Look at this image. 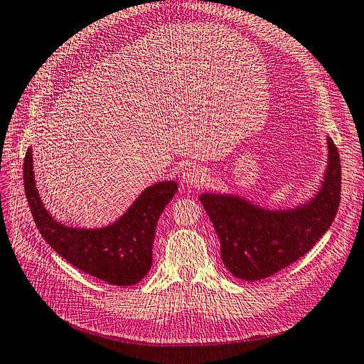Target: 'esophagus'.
Listing matches in <instances>:
<instances>
[{
	"instance_id": "esophagus-1",
	"label": "esophagus",
	"mask_w": 364,
	"mask_h": 364,
	"mask_svg": "<svg viewBox=\"0 0 364 364\" xmlns=\"http://www.w3.org/2000/svg\"><path fill=\"white\" fill-rule=\"evenodd\" d=\"M207 169L200 165H188L187 168H183L181 181L185 185H190V187H199L207 181Z\"/></svg>"
}]
</instances>
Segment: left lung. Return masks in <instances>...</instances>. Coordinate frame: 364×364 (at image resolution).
Listing matches in <instances>:
<instances>
[{
	"label": "left lung",
	"mask_w": 364,
	"mask_h": 364,
	"mask_svg": "<svg viewBox=\"0 0 364 364\" xmlns=\"http://www.w3.org/2000/svg\"><path fill=\"white\" fill-rule=\"evenodd\" d=\"M341 164L327 136V166L314 195L304 203L268 208L235 193L204 191L200 204L220 237L225 268L240 280H262L294 263L318 243L340 207Z\"/></svg>",
	"instance_id": "1"
}]
</instances>
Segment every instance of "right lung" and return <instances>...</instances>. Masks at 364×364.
<instances>
[{"label":"right lung","instance_id":"right-lung-1","mask_svg":"<svg viewBox=\"0 0 364 364\" xmlns=\"http://www.w3.org/2000/svg\"><path fill=\"white\" fill-rule=\"evenodd\" d=\"M24 191L37 229L55 252L82 272L117 287H131L152 266V243L160 213L177 190L161 181L144 188L117 221L104 228H73L48 212L36 185L32 148L23 164Z\"/></svg>","mask_w":364,"mask_h":364}]
</instances>
